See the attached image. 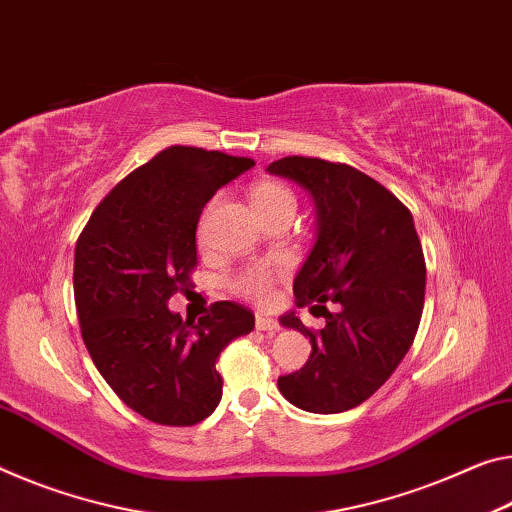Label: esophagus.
Instances as JSON below:
<instances>
[{
	"mask_svg": "<svg viewBox=\"0 0 512 512\" xmlns=\"http://www.w3.org/2000/svg\"><path fill=\"white\" fill-rule=\"evenodd\" d=\"M255 326H257V330H264V332H278L280 330V323L271 319V316H266V314L255 316Z\"/></svg>",
	"mask_w": 512,
	"mask_h": 512,
	"instance_id": "1",
	"label": "esophagus"
}]
</instances>
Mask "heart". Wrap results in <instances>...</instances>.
<instances>
[{"label": "heart", "instance_id": "1", "mask_svg": "<svg viewBox=\"0 0 512 512\" xmlns=\"http://www.w3.org/2000/svg\"><path fill=\"white\" fill-rule=\"evenodd\" d=\"M250 202L259 218L280 214V212H294L296 198L285 184L275 180H259L250 186ZM280 271L273 269L269 264H253L239 271L230 280V289L234 294L248 300H257L264 303L271 296L273 285L278 282Z\"/></svg>", "mask_w": 512, "mask_h": 512}]
</instances>
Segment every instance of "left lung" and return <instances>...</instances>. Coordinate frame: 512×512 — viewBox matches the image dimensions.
Returning a JSON list of instances; mask_svg holds the SVG:
<instances>
[{
  "mask_svg": "<svg viewBox=\"0 0 512 512\" xmlns=\"http://www.w3.org/2000/svg\"><path fill=\"white\" fill-rule=\"evenodd\" d=\"M269 173L303 184L316 202V243L294 296L326 319L312 330L294 312L282 316V326L310 337L312 355L278 387L307 412L358 408L399 367L421 321L426 262L412 214L383 184L339 161L285 157ZM326 302L338 312L328 313Z\"/></svg>",
  "mask_w": 512,
  "mask_h": 512,
  "instance_id": "obj_1",
  "label": "left lung"
}]
</instances>
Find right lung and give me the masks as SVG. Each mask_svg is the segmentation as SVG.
<instances>
[{"mask_svg": "<svg viewBox=\"0 0 512 512\" xmlns=\"http://www.w3.org/2000/svg\"><path fill=\"white\" fill-rule=\"evenodd\" d=\"M248 157L170 145L104 196L75 248L81 339L118 399L161 426H193L216 410L223 348L255 328L248 307L209 305L198 323L168 310L198 264L202 207L253 168Z\"/></svg>", "mask_w": 512, "mask_h": 512, "instance_id": "add662e5", "label": "right lung"}]
</instances>
